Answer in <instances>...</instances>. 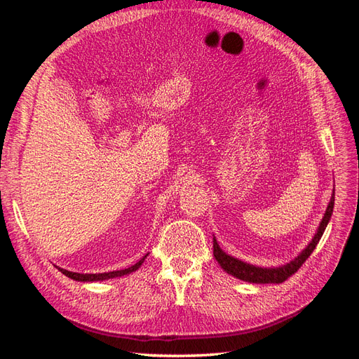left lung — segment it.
<instances>
[{
    "label": "left lung",
    "instance_id": "left-lung-1",
    "mask_svg": "<svg viewBox=\"0 0 359 359\" xmlns=\"http://www.w3.org/2000/svg\"><path fill=\"white\" fill-rule=\"evenodd\" d=\"M332 208H334V193H332L331 201L328 203V208L323 214V219H322V222L318 227V232L314 233L310 244L306 248H304L295 259L290 260L289 264H286L283 266L260 268V266L245 264L240 259H235L229 255H226L223 250L220 248V245L217 244L215 238L212 241L214 243V245H212L214 247V257L227 274H231V276L240 278V280L250 281V283H283V281L287 280L292 274L297 273V271L302 266V264L309 259V256L313 253V250L316 248L325 229H327L328 222H330L331 214H332Z\"/></svg>",
    "mask_w": 359,
    "mask_h": 359
}]
</instances>
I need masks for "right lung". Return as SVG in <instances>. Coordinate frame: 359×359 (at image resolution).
I'll list each match as a JSON object with an SVG mask.
<instances>
[{"label": "right lung", "instance_id": "obj_1", "mask_svg": "<svg viewBox=\"0 0 359 359\" xmlns=\"http://www.w3.org/2000/svg\"><path fill=\"white\" fill-rule=\"evenodd\" d=\"M148 256V253L139 260V262H136L135 265L128 266L126 269H119V271H111V273H102V274H79V273H72V271H67V269H62V268H58L61 273L64 276H67L69 278L72 280H76V281H103V280H109V278H115V277H121V276H127L130 273H133V271H136L140 265L144 264L145 257Z\"/></svg>", "mask_w": 359, "mask_h": 359}]
</instances>
